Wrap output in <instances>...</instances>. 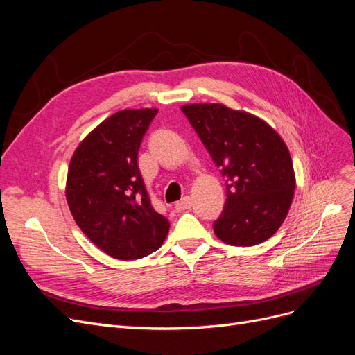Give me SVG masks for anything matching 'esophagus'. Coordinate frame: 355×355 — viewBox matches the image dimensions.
<instances>
[{"mask_svg": "<svg viewBox=\"0 0 355 355\" xmlns=\"http://www.w3.org/2000/svg\"><path fill=\"white\" fill-rule=\"evenodd\" d=\"M191 203H193V202H191V198H190V196H184L181 200H178V202L175 203V209H177V211L190 209Z\"/></svg>", "mask_w": 355, "mask_h": 355, "instance_id": "esophagus-1", "label": "esophagus"}]
</instances>
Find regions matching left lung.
I'll use <instances>...</instances> for the list:
<instances>
[{
	"label": "left lung",
	"mask_w": 355,
	"mask_h": 355,
	"mask_svg": "<svg viewBox=\"0 0 355 355\" xmlns=\"http://www.w3.org/2000/svg\"><path fill=\"white\" fill-rule=\"evenodd\" d=\"M181 110L227 178V200L214 233L232 246L266 242L283 224L296 187L288 146L264 119L245 110L221 103Z\"/></svg>",
	"instance_id": "obj_1"
}]
</instances>
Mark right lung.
I'll use <instances>...</instances> for the list:
<instances>
[{"instance_id": "right-lung-1", "label": "right lung", "mask_w": 355, "mask_h": 355, "mask_svg": "<svg viewBox=\"0 0 355 355\" xmlns=\"http://www.w3.org/2000/svg\"><path fill=\"white\" fill-rule=\"evenodd\" d=\"M157 109H123L79 143L66 178V200L75 223L103 252L139 259L161 248L169 221L152 207L139 148Z\"/></svg>"}]
</instances>
